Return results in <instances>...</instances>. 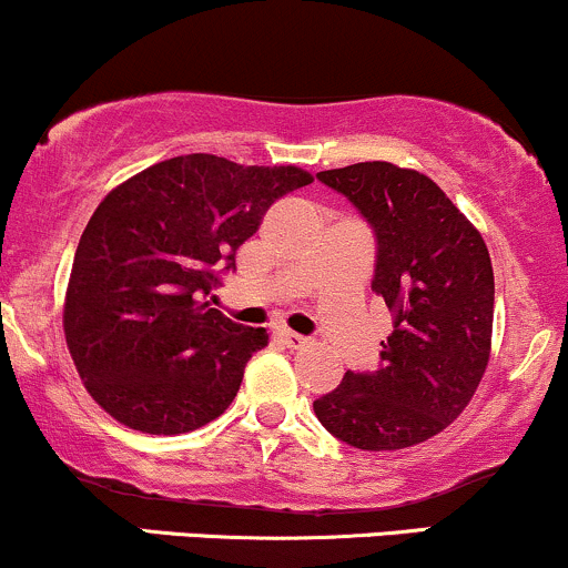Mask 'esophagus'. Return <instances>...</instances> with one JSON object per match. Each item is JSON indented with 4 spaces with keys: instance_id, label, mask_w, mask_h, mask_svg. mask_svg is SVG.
Returning <instances> with one entry per match:
<instances>
[{
    "instance_id": "1",
    "label": "esophagus",
    "mask_w": 568,
    "mask_h": 568,
    "mask_svg": "<svg viewBox=\"0 0 568 568\" xmlns=\"http://www.w3.org/2000/svg\"><path fill=\"white\" fill-rule=\"evenodd\" d=\"M276 341L286 349H303V346L308 344V338H303V335L292 333V331H276Z\"/></svg>"
}]
</instances>
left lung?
<instances>
[{
  "label": "left lung",
  "instance_id": "left-lung-1",
  "mask_svg": "<svg viewBox=\"0 0 568 568\" xmlns=\"http://www.w3.org/2000/svg\"><path fill=\"white\" fill-rule=\"evenodd\" d=\"M316 175L374 227L371 286L395 314L379 371H346L333 393L314 400L316 417L368 453L428 442L471 404L490 359L496 284L485 241L419 170L357 162Z\"/></svg>",
  "mask_w": 568,
  "mask_h": 568
}]
</instances>
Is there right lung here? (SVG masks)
Segmentation results:
<instances>
[{
    "instance_id": "obj_1",
    "label": "right lung",
    "mask_w": 568,
    "mask_h": 568,
    "mask_svg": "<svg viewBox=\"0 0 568 568\" xmlns=\"http://www.w3.org/2000/svg\"><path fill=\"white\" fill-rule=\"evenodd\" d=\"M311 181L295 164L184 154L105 194L72 260L62 325L83 387L115 423L179 436L233 404L267 331L237 325L203 295L265 211Z\"/></svg>"
}]
</instances>
